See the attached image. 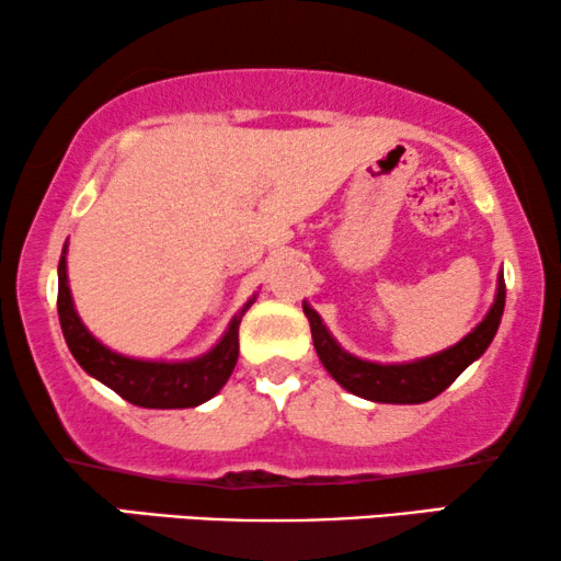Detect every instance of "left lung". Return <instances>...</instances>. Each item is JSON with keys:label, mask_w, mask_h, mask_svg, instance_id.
<instances>
[{"label": "left lung", "mask_w": 561, "mask_h": 561, "mask_svg": "<svg viewBox=\"0 0 561 561\" xmlns=\"http://www.w3.org/2000/svg\"><path fill=\"white\" fill-rule=\"evenodd\" d=\"M505 309V278L500 275L497 298H494L490 314L484 317V322L477 327L474 332H469L461 343L448 347L446 353L433 355V358L407 363V366H378V363H366L347 355L330 337V332L324 330L322 319L311 307L304 304V314L309 317L311 324V337H314V347L322 366L330 370L334 381L340 387H345L353 394L370 402H383V404H420L431 402L446 391L450 383L461 376V370L469 366L471 360H477L486 347H490L494 332H497L500 319H503Z\"/></svg>", "instance_id": "obj_1"}]
</instances>
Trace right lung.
I'll return each instance as SVG.
<instances>
[{"mask_svg":"<svg viewBox=\"0 0 561 561\" xmlns=\"http://www.w3.org/2000/svg\"><path fill=\"white\" fill-rule=\"evenodd\" d=\"M252 304V301H250ZM250 304L231 319L229 332L208 355L191 363H144L123 358L103 347L79 322L67 286V260H58V322L71 355L87 374L111 387L126 402L149 410L198 407L227 383L239 358V322Z\"/></svg>","mask_w":561,"mask_h":561,"instance_id":"right-lung-1","label":"right lung"}]
</instances>
